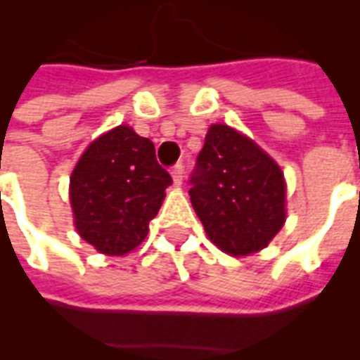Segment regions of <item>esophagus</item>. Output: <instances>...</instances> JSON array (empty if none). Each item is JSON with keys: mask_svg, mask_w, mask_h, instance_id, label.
<instances>
[{"mask_svg": "<svg viewBox=\"0 0 360 360\" xmlns=\"http://www.w3.org/2000/svg\"><path fill=\"white\" fill-rule=\"evenodd\" d=\"M172 177H174V183L177 186L183 183V164H175L174 168H172Z\"/></svg>", "mask_w": 360, "mask_h": 360, "instance_id": "1", "label": "esophagus"}]
</instances>
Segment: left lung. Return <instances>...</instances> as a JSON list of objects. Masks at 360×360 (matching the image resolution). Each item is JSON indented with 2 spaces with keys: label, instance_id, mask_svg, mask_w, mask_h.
<instances>
[{
  "label": "left lung",
  "instance_id": "1",
  "mask_svg": "<svg viewBox=\"0 0 360 360\" xmlns=\"http://www.w3.org/2000/svg\"><path fill=\"white\" fill-rule=\"evenodd\" d=\"M192 207L220 250L248 256L285 222V181L273 158L228 124H211L191 175Z\"/></svg>",
  "mask_w": 360,
  "mask_h": 360
}]
</instances>
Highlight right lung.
<instances>
[{"mask_svg": "<svg viewBox=\"0 0 360 360\" xmlns=\"http://www.w3.org/2000/svg\"><path fill=\"white\" fill-rule=\"evenodd\" d=\"M169 185L153 141L120 124L98 136L72 169L76 230L98 252L123 256L146 239Z\"/></svg>", "mask_w": 360, "mask_h": 360, "instance_id": "add662e5", "label": "right lung"}]
</instances>
